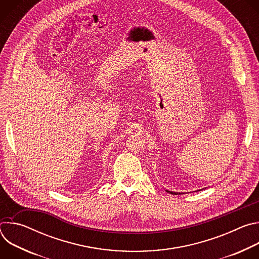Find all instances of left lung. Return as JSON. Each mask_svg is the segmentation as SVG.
I'll return each instance as SVG.
<instances>
[{
	"instance_id": "8db88e82",
	"label": "left lung",
	"mask_w": 259,
	"mask_h": 259,
	"mask_svg": "<svg viewBox=\"0 0 259 259\" xmlns=\"http://www.w3.org/2000/svg\"><path fill=\"white\" fill-rule=\"evenodd\" d=\"M168 192V191H167ZM168 193H170V194H172V195H177V193H173V192H168Z\"/></svg>"
}]
</instances>
